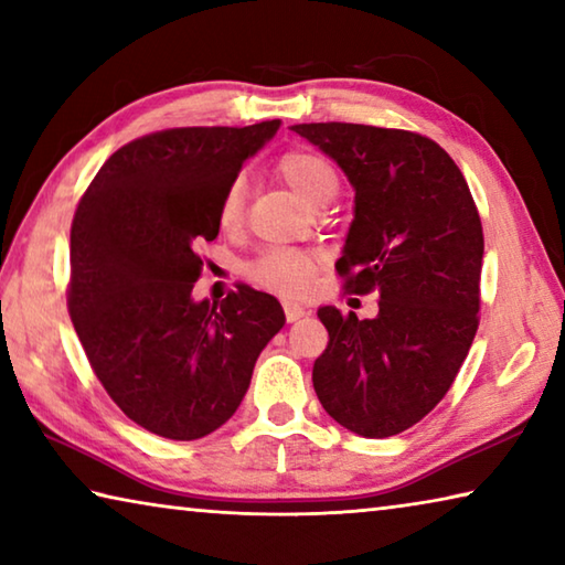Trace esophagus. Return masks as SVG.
Wrapping results in <instances>:
<instances>
[{"mask_svg":"<svg viewBox=\"0 0 565 565\" xmlns=\"http://www.w3.org/2000/svg\"><path fill=\"white\" fill-rule=\"evenodd\" d=\"M284 313H286V321L294 323V321H299L301 317H306V309H303V306H299V303L286 301L284 303Z\"/></svg>","mask_w":565,"mask_h":565,"instance_id":"1","label":"esophagus"}]
</instances>
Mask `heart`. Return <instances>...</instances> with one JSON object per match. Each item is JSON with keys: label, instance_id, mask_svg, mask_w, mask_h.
Returning <instances> with one entry per match:
<instances>
[{"label": "heart", "instance_id": "heart-1", "mask_svg": "<svg viewBox=\"0 0 565 565\" xmlns=\"http://www.w3.org/2000/svg\"><path fill=\"white\" fill-rule=\"evenodd\" d=\"M286 184L294 186L306 202L321 206L333 199L339 191V171L333 169L327 157L317 151L294 149L276 161ZM246 184L244 179H232L216 199V224L222 232H236L244 224ZM319 269V259L301 248H269L246 264V276L262 289L281 296H301L309 291L313 274Z\"/></svg>", "mask_w": 565, "mask_h": 565}]
</instances>
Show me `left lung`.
<instances>
[{"label":"left lung","instance_id":"obj_1","mask_svg":"<svg viewBox=\"0 0 565 565\" xmlns=\"http://www.w3.org/2000/svg\"><path fill=\"white\" fill-rule=\"evenodd\" d=\"M347 171L356 214L337 262L376 319L319 309L329 343L313 388L349 431L386 438L431 414L478 329L483 228L461 169L434 139L369 124H294Z\"/></svg>","mask_w":565,"mask_h":565}]
</instances>
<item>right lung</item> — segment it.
<instances>
[{
	"label": "right lung",
	"instance_id": "1",
	"mask_svg": "<svg viewBox=\"0 0 565 565\" xmlns=\"http://www.w3.org/2000/svg\"><path fill=\"white\" fill-rule=\"evenodd\" d=\"M279 119L151 131L104 161L72 222L66 306L89 366L127 418L194 441L234 416L262 349L284 327L271 294L236 284L194 301L196 246L218 234L216 199Z\"/></svg>",
	"mask_w": 565,
	"mask_h": 565
}]
</instances>
